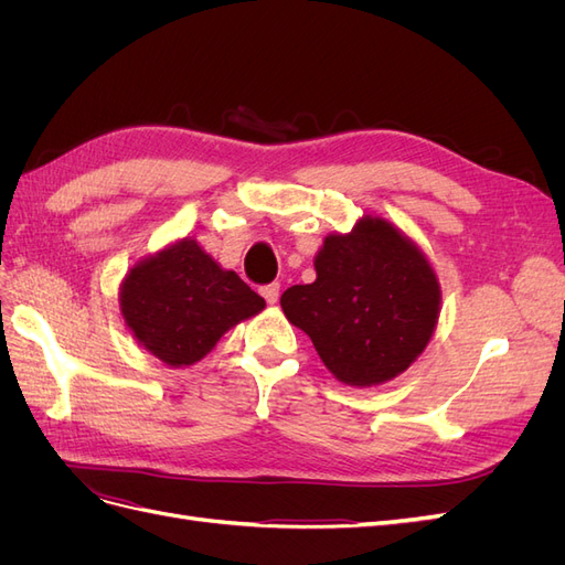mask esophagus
<instances>
[{"label": "esophagus", "mask_w": 565, "mask_h": 565, "mask_svg": "<svg viewBox=\"0 0 565 565\" xmlns=\"http://www.w3.org/2000/svg\"><path fill=\"white\" fill-rule=\"evenodd\" d=\"M262 295L268 303H276L278 297H280V285L278 282H270V285H264L262 287Z\"/></svg>", "instance_id": "34e87169"}]
</instances>
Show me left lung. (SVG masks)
Listing matches in <instances>:
<instances>
[{
  "label": "left lung",
  "mask_w": 565,
  "mask_h": 565,
  "mask_svg": "<svg viewBox=\"0 0 565 565\" xmlns=\"http://www.w3.org/2000/svg\"><path fill=\"white\" fill-rule=\"evenodd\" d=\"M313 264L316 280L285 289L280 306L339 382L377 386L417 361L436 330L440 285L407 235L363 216L324 237Z\"/></svg>",
  "instance_id": "obj_1"
}]
</instances>
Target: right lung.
<instances>
[{
	"label": "right lung",
	"mask_w": 565,
	"mask_h": 565,
	"mask_svg": "<svg viewBox=\"0 0 565 565\" xmlns=\"http://www.w3.org/2000/svg\"><path fill=\"white\" fill-rule=\"evenodd\" d=\"M266 301L224 270L193 237L146 256L119 285V311L134 339L169 367L202 361Z\"/></svg>",
	"instance_id": "1"
}]
</instances>
